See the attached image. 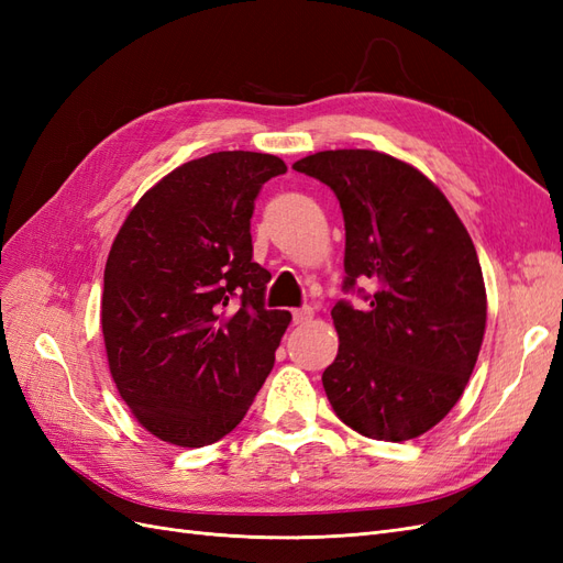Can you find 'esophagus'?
Listing matches in <instances>:
<instances>
[{
  "label": "esophagus",
  "instance_id": "1",
  "mask_svg": "<svg viewBox=\"0 0 563 563\" xmlns=\"http://www.w3.org/2000/svg\"><path fill=\"white\" fill-rule=\"evenodd\" d=\"M312 317H314L312 308H300V310H294V323H308V321H312Z\"/></svg>",
  "mask_w": 563,
  "mask_h": 563
}]
</instances>
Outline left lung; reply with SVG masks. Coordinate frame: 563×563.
<instances>
[{
	"instance_id": "1",
	"label": "left lung",
	"mask_w": 563,
	"mask_h": 563,
	"mask_svg": "<svg viewBox=\"0 0 563 563\" xmlns=\"http://www.w3.org/2000/svg\"><path fill=\"white\" fill-rule=\"evenodd\" d=\"M327 183L345 218V291L368 308L331 310L338 354L321 383L347 428L408 441L444 420L486 331V286L472 236L439 187L376 150H323L294 164Z\"/></svg>"
}]
</instances>
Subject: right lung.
<instances>
[{
	"label": "right lung",
	"instance_id": "1",
	"mask_svg": "<svg viewBox=\"0 0 563 563\" xmlns=\"http://www.w3.org/2000/svg\"><path fill=\"white\" fill-rule=\"evenodd\" d=\"M286 164L263 152L187 162L139 199L103 277L100 327L119 397L166 444L209 446L246 416L291 321L267 310L251 261L261 187Z\"/></svg>",
	"mask_w": 563,
	"mask_h": 563
}]
</instances>
